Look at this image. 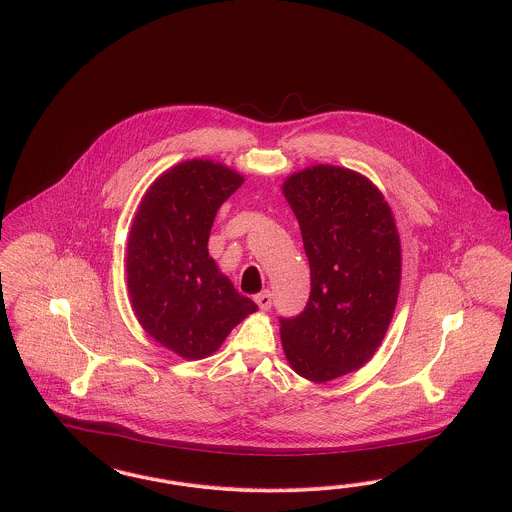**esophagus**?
<instances>
[{"label": "esophagus", "instance_id": "esophagus-1", "mask_svg": "<svg viewBox=\"0 0 512 512\" xmlns=\"http://www.w3.org/2000/svg\"><path fill=\"white\" fill-rule=\"evenodd\" d=\"M254 301L258 303V307H260L262 311H269V309H271V301H273V297H271V292H269V290H264V292H260L258 296H254Z\"/></svg>", "mask_w": 512, "mask_h": 512}]
</instances>
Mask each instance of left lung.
I'll return each mask as SVG.
<instances>
[{
    "label": "left lung",
    "instance_id": "obj_1",
    "mask_svg": "<svg viewBox=\"0 0 512 512\" xmlns=\"http://www.w3.org/2000/svg\"><path fill=\"white\" fill-rule=\"evenodd\" d=\"M311 265L303 313L281 318L286 360L313 382L369 362L396 311L401 243L390 205L360 173L311 165L282 184Z\"/></svg>",
    "mask_w": 512,
    "mask_h": 512
}]
</instances>
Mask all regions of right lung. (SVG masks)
Masks as SVG:
<instances>
[{
    "label": "right lung",
    "instance_id": "add662e5",
    "mask_svg": "<svg viewBox=\"0 0 512 512\" xmlns=\"http://www.w3.org/2000/svg\"><path fill=\"white\" fill-rule=\"evenodd\" d=\"M245 182L213 160H186L150 184L133 218L126 273L133 313L154 341L184 360L211 356L258 311L209 256L218 207Z\"/></svg>",
    "mask_w": 512,
    "mask_h": 512
}]
</instances>
